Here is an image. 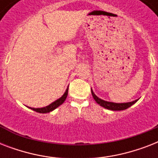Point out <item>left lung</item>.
I'll use <instances>...</instances> for the list:
<instances>
[{
	"mask_svg": "<svg viewBox=\"0 0 158 158\" xmlns=\"http://www.w3.org/2000/svg\"><path fill=\"white\" fill-rule=\"evenodd\" d=\"M92 92V95L94 97V100L97 102V103H98L99 105L102 106V107H105L108 110H125V109H127L130 106L133 105V104H135L137 100H135V101L130 102H126V103H114V102H106L104 101V100H102L101 98H99L98 97L94 94V93L93 92V90L91 89Z\"/></svg>",
	"mask_w": 158,
	"mask_h": 158,
	"instance_id": "1",
	"label": "left lung"
}]
</instances>
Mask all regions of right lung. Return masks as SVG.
<instances>
[{
  "label": "right lung",
  "mask_w": 158,
  "mask_h": 158,
  "mask_svg": "<svg viewBox=\"0 0 158 158\" xmlns=\"http://www.w3.org/2000/svg\"><path fill=\"white\" fill-rule=\"evenodd\" d=\"M68 89H69V87H68ZM68 89H66V91H65V93L64 94V95H63L60 98H59L58 100H56V101H55L54 102H52V103L50 104V105L48 106L43 107V108H33V107L31 108L30 107V109L35 110L36 112H39V113H48V112H50V111H52V110H55V109H56V107H58L60 105H61V104L64 102V100L66 99L67 95H68Z\"/></svg>",
  "instance_id": "obj_1"
}]
</instances>
